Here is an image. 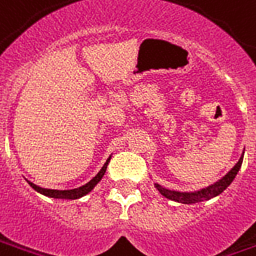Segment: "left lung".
Listing matches in <instances>:
<instances>
[{"label":"left lung","instance_id":"left-lung-1","mask_svg":"<svg viewBox=\"0 0 256 256\" xmlns=\"http://www.w3.org/2000/svg\"><path fill=\"white\" fill-rule=\"evenodd\" d=\"M243 156L244 152L243 154H242V157L239 158V162L234 164V168H232L226 175L222 176L220 180H217L216 183H213V184H210V186L205 187V188H200V190L198 191H192V192H180V191L168 190V188L160 186V184H157V183L154 184V187L162 192V196H164L166 198H168V200H175V202H180V204H187V205H192V204H196V202L212 200V198L220 196V194L234 182V176L238 175L240 166H242V162H243Z\"/></svg>","mask_w":256,"mask_h":256}]
</instances>
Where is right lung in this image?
<instances>
[{
  "mask_svg": "<svg viewBox=\"0 0 256 256\" xmlns=\"http://www.w3.org/2000/svg\"><path fill=\"white\" fill-rule=\"evenodd\" d=\"M110 160H111V156L107 158V162H104V166H102V170L98 172V175L94 176V179H90L86 184L84 186L78 187V188H73V190H51V188H43V187H39L36 184H34L32 182L27 180L28 184L34 188V190H36L38 192H40L43 196H50V198H58V200H78L81 196H86L88 192L94 190V186L102 180V178L106 174V170H107V166H108Z\"/></svg>",
  "mask_w": 256,
  "mask_h": 256,
  "instance_id": "right-lung-1",
  "label": "right lung"
}]
</instances>
